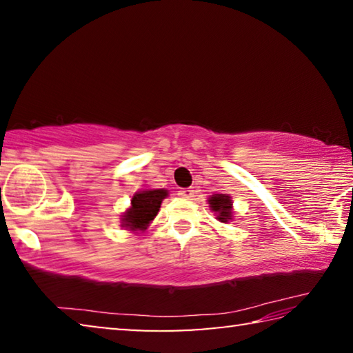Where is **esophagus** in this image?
Returning <instances> with one entry per match:
<instances>
[{"mask_svg":"<svg viewBox=\"0 0 353 353\" xmlns=\"http://www.w3.org/2000/svg\"><path fill=\"white\" fill-rule=\"evenodd\" d=\"M179 196H181V198H183V199H191V198H194V190L182 188L181 191H179Z\"/></svg>","mask_w":353,"mask_h":353,"instance_id":"esophagus-1","label":"esophagus"}]
</instances>
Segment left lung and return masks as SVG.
Listing matches in <instances>:
<instances>
[{
  "label": "left lung",
  "mask_w": 353,
  "mask_h": 353,
  "mask_svg": "<svg viewBox=\"0 0 353 353\" xmlns=\"http://www.w3.org/2000/svg\"><path fill=\"white\" fill-rule=\"evenodd\" d=\"M210 210L216 214V219L219 223L227 224L229 221H234V202L229 194H212L207 199Z\"/></svg>",
  "instance_id": "left-lung-1"
}]
</instances>
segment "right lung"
Segmentation results:
<instances>
[{
    "instance_id": "add662e5",
    "label": "right lung",
    "mask_w": 353,
    "mask_h": 353,
    "mask_svg": "<svg viewBox=\"0 0 353 353\" xmlns=\"http://www.w3.org/2000/svg\"><path fill=\"white\" fill-rule=\"evenodd\" d=\"M168 190L146 188L139 190L130 199V205L121 214V227L129 232L146 230L154 218L157 216L162 201L168 198Z\"/></svg>"
}]
</instances>
